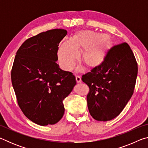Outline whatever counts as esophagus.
I'll list each match as a JSON object with an SVG mask.
<instances>
[{"mask_svg":"<svg viewBox=\"0 0 148 148\" xmlns=\"http://www.w3.org/2000/svg\"><path fill=\"white\" fill-rule=\"evenodd\" d=\"M76 82H77V84L81 83V82H82L81 77H80V76H76Z\"/></svg>","mask_w":148,"mask_h":148,"instance_id":"obj_1","label":"esophagus"}]
</instances>
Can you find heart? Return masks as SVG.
<instances>
[{
    "label": "heart",
    "instance_id": "obj_1",
    "mask_svg": "<svg viewBox=\"0 0 148 148\" xmlns=\"http://www.w3.org/2000/svg\"><path fill=\"white\" fill-rule=\"evenodd\" d=\"M110 46L106 34L90 30L80 31L71 40H65L60 44L58 60L62 68L71 71L79 58V51H84V63L87 68L95 69L103 63Z\"/></svg>",
    "mask_w": 148,
    "mask_h": 148
}]
</instances>
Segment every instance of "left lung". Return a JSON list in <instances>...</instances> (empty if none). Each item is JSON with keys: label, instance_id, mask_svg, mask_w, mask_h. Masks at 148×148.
I'll list each match as a JSON object with an SVG mask.
<instances>
[{"label": "left lung", "instance_id": "left-lung-1", "mask_svg": "<svg viewBox=\"0 0 148 148\" xmlns=\"http://www.w3.org/2000/svg\"><path fill=\"white\" fill-rule=\"evenodd\" d=\"M137 74V62L128 44L110 49L101 66L82 76L89 87L87 101L91 116L100 121L118 116L133 94Z\"/></svg>", "mask_w": 148, "mask_h": 148}]
</instances>
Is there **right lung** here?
<instances>
[{"label":"right lung","instance_id":"add662e5","mask_svg":"<svg viewBox=\"0 0 148 148\" xmlns=\"http://www.w3.org/2000/svg\"><path fill=\"white\" fill-rule=\"evenodd\" d=\"M66 34L56 29L32 36L14 59L11 78L17 103L27 118L42 126L60 121L64 113L62 101L76 84L72 73L56 62L59 44Z\"/></svg>","mask_w":148,"mask_h":148}]
</instances>
